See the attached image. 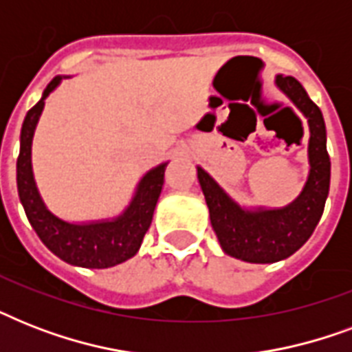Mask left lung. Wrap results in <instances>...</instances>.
Segmentation results:
<instances>
[{
  "instance_id": "left-lung-1",
  "label": "left lung",
  "mask_w": 352,
  "mask_h": 352,
  "mask_svg": "<svg viewBox=\"0 0 352 352\" xmlns=\"http://www.w3.org/2000/svg\"><path fill=\"white\" fill-rule=\"evenodd\" d=\"M274 84L309 126V175L300 195L281 208L243 206L197 166V179L210 212V223L225 254L246 263L283 261L300 250L322 219L331 184L327 131L320 107L294 78L276 74Z\"/></svg>"
}]
</instances>
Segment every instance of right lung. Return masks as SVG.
<instances>
[{
	"label": "right lung",
	"instance_id": "right-lung-1",
	"mask_svg": "<svg viewBox=\"0 0 352 352\" xmlns=\"http://www.w3.org/2000/svg\"><path fill=\"white\" fill-rule=\"evenodd\" d=\"M65 78L71 76L60 74L52 78L40 102L25 117L16 164L18 195L30 226L54 256L74 267L109 268L131 259L142 245L162 192L168 162H160L140 177L129 204L115 217L73 223L51 212L41 197L32 171V138L45 107V98Z\"/></svg>",
	"mask_w": 352,
	"mask_h": 352
}]
</instances>
